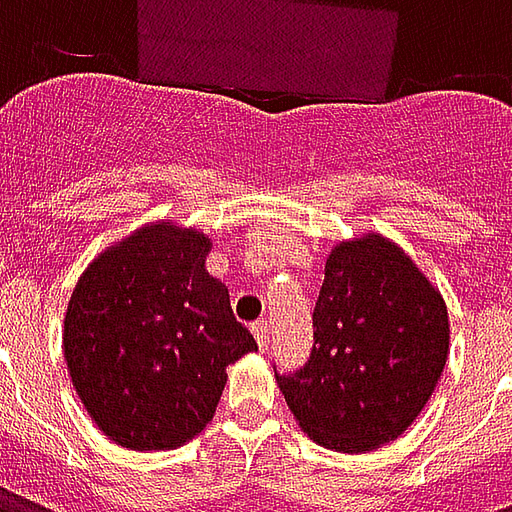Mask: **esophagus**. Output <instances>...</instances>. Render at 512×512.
<instances>
[{
  "label": "esophagus",
  "instance_id": "1",
  "mask_svg": "<svg viewBox=\"0 0 512 512\" xmlns=\"http://www.w3.org/2000/svg\"><path fill=\"white\" fill-rule=\"evenodd\" d=\"M252 332H255V340L260 345V351H268V345H271V323L263 318V321L252 323Z\"/></svg>",
  "mask_w": 512,
  "mask_h": 512
}]
</instances>
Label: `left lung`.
<instances>
[{
    "label": "left lung",
    "mask_w": 512,
    "mask_h": 512,
    "mask_svg": "<svg viewBox=\"0 0 512 512\" xmlns=\"http://www.w3.org/2000/svg\"><path fill=\"white\" fill-rule=\"evenodd\" d=\"M450 351L439 290L381 235L334 246L312 310V351L277 381L321 447L376 450L419 417Z\"/></svg>",
    "instance_id": "left-lung-1"
}]
</instances>
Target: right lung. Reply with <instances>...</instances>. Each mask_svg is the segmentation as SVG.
<instances>
[{
	"instance_id": "obj_1",
	"label": "right lung",
	"mask_w": 512,
	"mask_h": 512,
	"mask_svg": "<svg viewBox=\"0 0 512 512\" xmlns=\"http://www.w3.org/2000/svg\"><path fill=\"white\" fill-rule=\"evenodd\" d=\"M211 241L172 222L95 260L65 312V359L95 425L120 447L175 450L211 422L227 365L257 351L205 271Z\"/></svg>"
}]
</instances>
